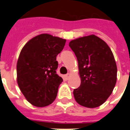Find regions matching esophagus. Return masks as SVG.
<instances>
[{"mask_svg":"<svg viewBox=\"0 0 130 130\" xmlns=\"http://www.w3.org/2000/svg\"><path fill=\"white\" fill-rule=\"evenodd\" d=\"M70 76H71V74L70 73H67V74H66V75H65V78H66V79H69V78L70 77Z\"/></svg>","mask_w":130,"mask_h":130,"instance_id":"esophagus-1","label":"esophagus"}]
</instances>
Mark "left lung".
<instances>
[{
    "instance_id": "obj_1",
    "label": "left lung",
    "mask_w": 130,
    "mask_h": 130,
    "mask_svg": "<svg viewBox=\"0 0 130 130\" xmlns=\"http://www.w3.org/2000/svg\"><path fill=\"white\" fill-rule=\"evenodd\" d=\"M69 47L77 57L81 84L73 96L79 105L95 108L103 105L117 81V65L111 48L95 35L71 40Z\"/></svg>"
}]
</instances>
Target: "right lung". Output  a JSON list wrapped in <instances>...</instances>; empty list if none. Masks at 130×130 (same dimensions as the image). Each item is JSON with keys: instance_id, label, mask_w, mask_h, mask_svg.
I'll use <instances>...</instances> for the list:
<instances>
[{"instance_id": "obj_1", "label": "right lung", "mask_w": 130, "mask_h": 130, "mask_svg": "<svg viewBox=\"0 0 130 130\" xmlns=\"http://www.w3.org/2000/svg\"><path fill=\"white\" fill-rule=\"evenodd\" d=\"M65 42L42 34L29 40L21 50L17 63V84L27 101L36 107L48 106L57 97L63 82L57 74V56Z\"/></svg>"}]
</instances>
